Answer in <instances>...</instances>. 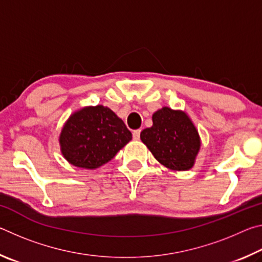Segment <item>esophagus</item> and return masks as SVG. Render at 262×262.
Masks as SVG:
<instances>
[{"mask_svg": "<svg viewBox=\"0 0 262 262\" xmlns=\"http://www.w3.org/2000/svg\"><path fill=\"white\" fill-rule=\"evenodd\" d=\"M140 134H141V130L140 129L134 130V132H133V139L139 140L140 139Z\"/></svg>", "mask_w": 262, "mask_h": 262, "instance_id": "34e87169", "label": "esophagus"}]
</instances>
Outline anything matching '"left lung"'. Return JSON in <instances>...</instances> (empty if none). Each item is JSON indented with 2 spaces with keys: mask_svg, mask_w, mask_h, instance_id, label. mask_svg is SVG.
<instances>
[{
  "mask_svg": "<svg viewBox=\"0 0 262 262\" xmlns=\"http://www.w3.org/2000/svg\"><path fill=\"white\" fill-rule=\"evenodd\" d=\"M140 137L159 163L174 171L192 168L201 145L188 115L168 107L154 113L152 126L142 130Z\"/></svg>",
  "mask_w": 262,
  "mask_h": 262,
  "instance_id": "1",
  "label": "left lung"
}]
</instances>
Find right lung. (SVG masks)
Masks as SVG:
<instances>
[{"label": "right lung", "mask_w": 262, "mask_h": 262, "mask_svg": "<svg viewBox=\"0 0 262 262\" xmlns=\"http://www.w3.org/2000/svg\"><path fill=\"white\" fill-rule=\"evenodd\" d=\"M132 140V133L112 110L89 106L70 115L60 134L61 152L74 166L94 168L110 162Z\"/></svg>", "instance_id": "right-lung-1"}]
</instances>
